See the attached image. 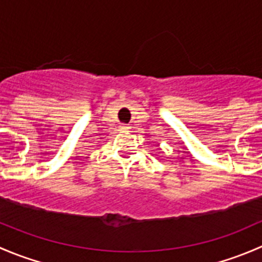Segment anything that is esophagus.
<instances>
[{"label": "esophagus", "instance_id": "1", "mask_svg": "<svg viewBox=\"0 0 262 262\" xmlns=\"http://www.w3.org/2000/svg\"><path fill=\"white\" fill-rule=\"evenodd\" d=\"M121 129H123V130H129V129H130V126H129L128 124H121Z\"/></svg>", "mask_w": 262, "mask_h": 262}]
</instances>
